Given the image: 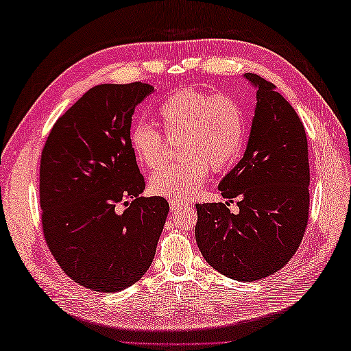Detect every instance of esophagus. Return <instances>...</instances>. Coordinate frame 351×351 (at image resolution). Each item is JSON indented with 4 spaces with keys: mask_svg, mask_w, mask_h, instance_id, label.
I'll return each mask as SVG.
<instances>
[{
    "mask_svg": "<svg viewBox=\"0 0 351 351\" xmlns=\"http://www.w3.org/2000/svg\"><path fill=\"white\" fill-rule=\"evenodd\" d=\"M184 205H185V204H182V202H178V200H170V211L173 213V211L181 210V208H182Z\"/></svg>",
    "mask_w": 351,
    "mask_h": 351,
    "instance_id": "esophagus-1",
    "label": "esophagus"
}]
</instances>
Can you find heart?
Returning a JSON list of instances; mask_svg holds the SVG:
<instances>
[{
    "label": "heart",
    "mask_w": 351,
    "mask_h": 351,
    "mask_svg": "<svg viewBox=\"0 0 351 351\" xmlns=\"http://www.w3.org/2000/svg\"><path fill=\"white\" fill-rule=\"evenodd\" d=\"M164 134L181 140V161L155 170L149 187L155 195L170 200H190L202 189L208 167L223 170L240 155L245 137V116L241 104L226 93L197 88H180L158 108ZM130 146L136 160L149 169L164 161L162 134L147 123L134 125Z\"/></svg>",
    "instance_id": "obj_1"
}]
</instances>
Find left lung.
I'll list each match as a JSON object with an SVG mask.
<instances>
[{
  "label": "left lung",
  "mask_w": 351,
  "mask_h": 351,
  "mask_svg": "<svg viewBox=\"0 0 351 351\" xmlns=\"http://www.w3.org/2000/svg\"><path fill=\"white\" fill-rule=\"evenodd\" d=\"M256 107L244 156L219 184L226 204H197L199 250L214 270L240 282L279 271L294 256L309 217V160L304 126L274 84L244 73Z\"/></svg>",
  "instance_id": "1"
}]
</instances>
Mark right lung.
Here are the masks:
<instances>
[{
  "instance_id": "right-lung-1",
  "label": "right lung",
  "mask_w": 351,
  "mask_h": 351,
  "mask_svg": "<svg viewBox=\"0 0 351 351\" xmlns=\"http://www.w3.org/2000/svg\"><path fill=\"white\" fill-rule=\"evenodd\" d=\"M154 87L101 84L52 126L40 158L45 241L62 270L87 289L117 293L151 267L167 200L141 197L145 178L130 146L134 110ZM119 203L127 208L121 213Z\"/></svg>"
}]
</instances>
